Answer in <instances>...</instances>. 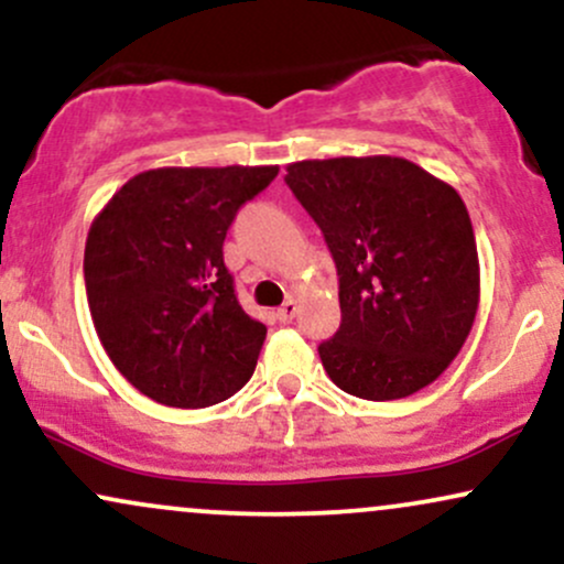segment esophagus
Segmentation results:
<instances>
[{"instance_id":"34e87169","label":"esophagus","mask_w":564,"mask_h":564,"mask_svg":"<svg viewBox=\"0 0 564 564\" xmlns=\"http://www.w3.org/2000/svg\"><path fill=\"white\" fill-rule=\"evenodd\" d=\"M296 310H300V307H296V302L294 300H286V302L281 304V307H278V321L291 323V321L296 318Z\"/></svg>"}]
</instances>
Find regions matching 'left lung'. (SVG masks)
I'll use <instances>...</instances> for the list:
<instances>
[{"label":"left lung","instance_id":"left-lung-1","mask_svg":"<svg viewBox=\"0 0 564 564\" xmlns=\"http://www.w3.org/2000/svg\"><path fill=\"white\" fill-rule=\"evenodd\" d=\"M286 172L339 273V332L318 347L326 373L364 400L424 390L464 347L480 304L462 196L398 156L296 161Z\"/></svg>","mask_w":564,"mask_h":564}]
</instances>
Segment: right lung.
Listing matches in <instances>:
<instances>
[{"label":"right lung","mask_w":564,"mask_h":564,"mask_svg":"<svg viewBox=\"0 0 564 564\" xmlns=\"http://www.w3.org/2000/svg\"><path fill=\"white\" fill-rule=\"evenodd\" d=\"M278 166H164L134 174L89 228L84 283L95 332L134 390L206 408L254 373L264 323L243 313L223 260L236 212Z\"/></svg>","instance_id":"1"}]
</instances>
